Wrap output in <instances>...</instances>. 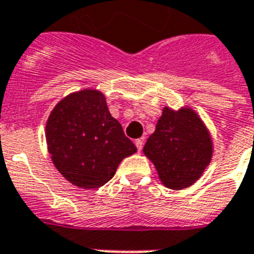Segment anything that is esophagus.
<instances>
[{
	"instance_id": "1",
	"label": "esophagus",
	"mask_w": 254,
	"mask_h": 254,
	"mask_svg": "<svg viewBox=\"0 0 254 254\" xmlns=\"http://www.w3.org/2000/svg\"><path fill=\"white\" fill-rule=\"evenodd\" d=\"M135 146H137V150L141 151L142 150V147H143V139L142 138H138V139H135Z\"/></svg>"
}]
</instances>
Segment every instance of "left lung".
Returning <instances> with one entry per match:
<instances>
[{
  "label": "left lung",
  "mask_w": 254,
  "mask_h": 254,
  "mask_svg": "<svg viewBox=\"0 0 254 254\" xmlns=\"http://www.w3.org/2000/svg\"><path fill=\"white\" fill-rule=\"evenodd\" d=\"M143 153L169 189L182 190L197 181L212 157V141L199 116L189 108H163Z\"/></svg>",
  "instance_id": "obj_1"
}]
</instances>
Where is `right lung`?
<instances>
[{
    "mask_svg": "<svg viewBox=\"0 0 254 254\" xmlns=\"http://www.w3.org/2000/svg\"><path fill=\"white\" fill-rule=\"evenodd\" d=\"M46 141L58 171L81 189L105 185L120 162L137 151L96 89L75 92L58 103L47 120Z\"/></svg>",
    "mask_w": 254,
    "mask_h": 254,
    "instance_id": "obj_1",
    "label": "right lung"
}]
</instances>
